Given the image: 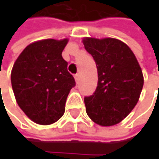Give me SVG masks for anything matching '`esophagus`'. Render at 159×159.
Masks as SVG:
<instances>
[{
    "mask_svg": "<svg viewBox=\"0 0 159 159\" xmlns=\"http://www.w3.org/2000/svg\"><path fill=\"white\" fill-rule=\"evenodd\" d=\"M74 78H75V80H76V82H79V80H80V74L79 73H77L74 75Z\"/></svg>",
    "mask_w": 159,
    "mask_h": 159,
    "instance_id": "1",
    "label": "esophagus"
}]
</instances>
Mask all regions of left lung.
<instances>
[{"label":"left lung","mask_w":159,"mask_h":159,"mask_svg":"<svg viewBox=\"0 0 159 159\" xmlns=\"http://www.w3.org/2000/svg\"><path fill=\"white\" fill-rule=\"evenodd\" d=\"M83 44L95 60L98 73L94 94L84 97L87 114L98 125H116L137 103L143 87L142 69L121 40L86 38Z\"/></svg>","instance_id":"1"}]
</instances>
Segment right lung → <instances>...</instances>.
Masks as SVG:
<instances>
[{
  "label": "right lung",
  "mask_w": 159,
  "mask_h": 159,
  "mask_svg": "<svg viewBox=\"0 0 159 159\" xmlns=\"http://www.w3.org/2000/svg\"><path fill=\"white\" fill-rule=\"evenodd\" d=\"M67 42V39L34 42L23 50L13 66L11 85L16 102L37 124L57 121L64 115L70 90L76 85L62 57Z\"/></svg>",
  "instance_id": "add662e5"
}]
</instances>
